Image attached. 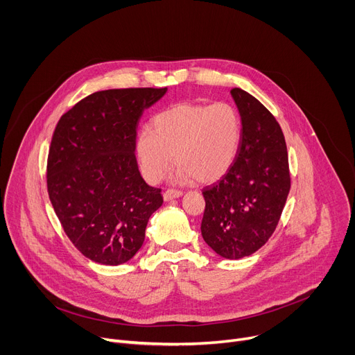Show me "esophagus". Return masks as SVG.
I'll return each instance as SVG.
<instances>
[{"label": "esophagus", "mask_w": 355, "mask_h": 355, "mask_svg": "<svg viewBox=\"0 0 355 355\" xmlns=\"http://www.w3.org/2000/svg\"><path fill=\"white\" fill-rule=\"evenodd\" d=\"M180 196H182V191H178V189H167V191L163 193L164 200H171V199L180 198Z\"/></svg>", "instance_id": "obj_1"}]
</instances>
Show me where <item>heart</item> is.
<instances>
[{
  "mask_svg": "<svg viewBox=\"0 0 355 355\" xmlns=\"http://www.w3.org/2000/svg\"><path fill=\"white\" fill-rule=\"evenodd\" d=\"M153 129L136 137L140 170L148 182L160 181L173 164L178 181L200 184L220 180L233 166L241 141V119L227 103H178L153 118Z\"/></svg>",
  "mask_w": 355,
  "mask_h": 355,
  "instance_id": "1",
  "label": "heart"
}]
</instances>
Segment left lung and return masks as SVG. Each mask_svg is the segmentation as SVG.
Masks as SVG:
<instances>
[{
  "instance_id": "obj_1",
  "label": "left lung",
  "mask_w": 355,
  "mask_h": 355,
  "mask_svg": "<svg viewBox=\"0 0 355 355\" xmlns=\"http://www.w3.org/2000/svg\"><path fill=\"white\" fill-rule=\"evenodd\" d=\"M241 118V141L230 170L202 191V237L220 257L251 256L272 236L291 189L288 151L274 115L241 88L230 91Z\"/></svg>"
}]
</instances>
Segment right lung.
<instances>
[{
    "label": "right lung",
    "instance_id": "right-lung-1",
    "mask_svg": "<svg viewBox=\"0 0 355 355\" xmlns=\"http://www.w3.org/2000/svg\"><path fill=\"white\" fill-rule=\"evenodd\" d=\"M167 88L94 92L56 125L47 157V192L71 243L104 266L129 261L144 241L162 189L140 175L135 150L143 111Z\"/></svg>",
    "mask_w": 355,
    "mask_h": 355
}]
</instances>
